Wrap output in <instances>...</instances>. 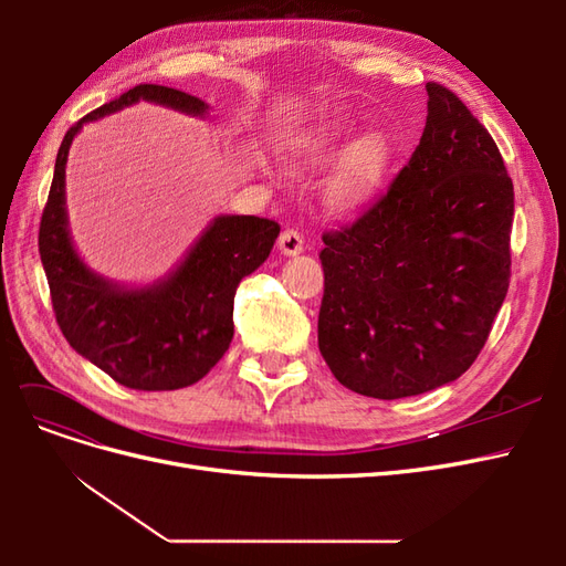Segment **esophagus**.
<instances>
[{
    "label": "esophagus",
    "instance_id": "esophagus-1",
    "mask_svg": "<svg viewBox=\"0 0 566 566\" xmlns=\"http://www.w3.org/2000/svg\"><path fill=\"white\" fill-rule=\"evenodd\" d=\"M279 250L285 256H295V254H300L304 250V238L295 229H285L281 233V238H279Z\"/></svg>",
    "mask_w": 566,
    "mask_h": 566
}]
</instances>
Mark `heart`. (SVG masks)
Returning a JSON list of instances; mask_svg holds the SVG:
<instances>
[{
  "instance_id": "1",
  "label": "heart",
  "mask_w": 566,
  "mask_h": 566,
  "mask_svg": "<svg viewBox=\"0 0 566 566\" xmlns=\"http://www.w3.org/2000/svg\"><path fill=\"white\" fill-rule=\"evenodd\" d=\"M354 125L347 119H328L293 136L283 148V160L293 169L335 167L323 184V202L333 212H354L380 191L391 163L394 146L385 134H364L350 146Z\"/></svg>"
}]
</instances>
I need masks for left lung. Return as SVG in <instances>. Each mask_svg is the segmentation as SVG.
<instances>
[{
	"label": "left lung",
	"instance_id": "obj_1",
	"mask_svg": "<svg viewBox=\"0 0 566 566\" xmlns=\"http://www.w3.org/2000/svg\"><path fill=\"white\" fill-rule=\"evenodd\" d=\"M420 144L349 229L323 233L318 349L373 399L458 380L482 352L510 285L515 191L468 106L427 84Z\"/></svg>",
	"mask_w": 566,
	"mask_h": 566
}]
</instances>
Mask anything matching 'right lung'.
I'll list each match as a JSON object with an SVG mask.
<instances>
[{"label": "right lung", "mask_w": 566, "mask_h": 566, "mask_svg": "<svg viewBox=\"0 0 566 566\" xmlns=\"http://www.w3.org/2000/svg\"><path fill=\"white\" fill-rule=\"evenodd\" d=\"M139 101L193 117L210 108L163 84H136L67 129L40 221V256L67 345L119 385L169 391L198 382L224 356L233 339L235 287L266 262L281 227L262 217L219 214L167 276L142 287L119 285L84 264L67 229V150L92 119Z\"/></svg>", "instance_id": "right-lung-1"}]
</instances>
